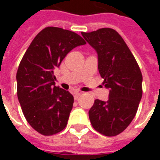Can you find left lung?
I'll return each mask as SVG.
<instances>
[{"instance_id":"left-lung-1","label":"left lung","mask_w":160,"mask_h":160,"mask_svg":"<svg viewBox=\"0 0 160 160\" xmlns=\"http://www.w3.org/2000/svg\"><path fill=\"white\" fill-rule=\"evenodd\" d=\"M78 34L58 27H46L32 40L16 74L17 96L23 114L42 135L57 134L66 128L73 108L68 86L56 85L55 68L80 44Z\"/></svg>"}]
</instances>
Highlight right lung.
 I'll use <instances>...</instances> for the list:
<instances>
[{"label":"right lung","instance_id":"add662e5","mask_svg":"<svg viewBox=\"0 0 160 160\" xmlns=\"http://www.w3.org/2000/svg\"><path fill=\"white\" fill-rule=\"evenodd\" d=\"M105 29L85 37L97 51L98 71L109 90L107 101H94L89 119L95 130L105 136H115L126 129L136 114L142 97V74L127 45L119 44L116 36Z\"/></svg>","mask_w":160,"mask_h":160}]
</instances>
